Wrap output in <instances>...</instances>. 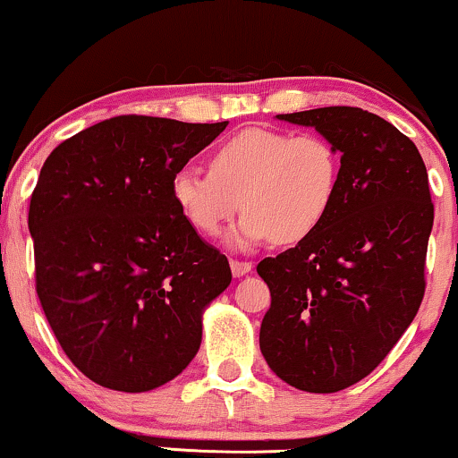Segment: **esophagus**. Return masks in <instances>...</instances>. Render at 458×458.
Wrapping results in <instances>:
<instances>
[{
	"label": "esophagus",
	"mask_w": 458,
	"mask_h": 458,
	"mask_svg": "<svg viewBox=\"0 0 458 458\" xmlns=\"http://www.w3.org/2000/svg\"><path fill=\"white\" fill-rule=\"evenodd\" d=\"M230 267H232V274L236 276V278H241V276L249 274L250 272V261H241V259H230Z\"/></svg>",
	"instance_id": "esophagus-1"
}]
</instances>
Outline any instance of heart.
Masks as SVG:
<instances>
[{"label":"heart","mask_w":458,"mask_h":458,"mask_svg":"<svg viewBox=\"0 0 458 458\" xmlns=\"http://www.w3.org/2000/svg\"><path fill=\"white\" fill-rule=\"evenodd\" d=\"M343 156L319 132L291 134L272 128H244L211 151L209 172L184 167L172 180L180 214L205 236L220 234L242 208L230 242L250 247L305 241L336 203Z\"/></svg>","instance_id":"obj_1"}]
</instances>
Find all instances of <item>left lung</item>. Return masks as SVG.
<instances>
[{"label":"left lung","mask_w":458,"mask_h":458,"mask_svg":"<svg viewBox=\"0 0 458 458\" xmlns=\"http://www.w3.org/2000/svg\"><path fill=\"white\" fill-rule=\"evenodd\" d=\"M278 118L330 139L343 182L311 236L257 266L272 294L259 346L286 384L327 394L369 376L420 311L434 203L415 143L379 115L334 106Z\"/></svg>","instance_id":"obj_1"}]
</instances>
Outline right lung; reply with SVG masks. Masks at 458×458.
I'll return each instance as SVG.
<instances>
[{
  "mask_svg": "<svg viewBox=\"0 0 458 458\" xmlns=\"http://www.w3.org/2000/svg\"><path fill=\"white\" fill-rule=\"evenodd\" d=\"M228 122L115 115L51 151L30 197L35 288L76 369L120 392L178 376L201 313L232 280L172 199V180Z\"/></svg>",
  "mask_w": 458,
  "mask_h": 458,
  "instance_id": "1",
  "label": "right lung"
}]
</instances>
